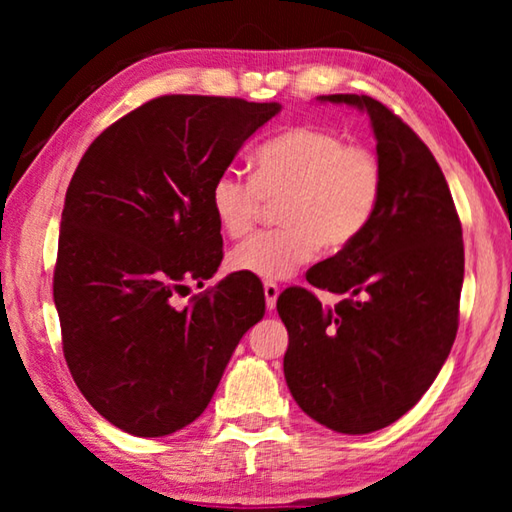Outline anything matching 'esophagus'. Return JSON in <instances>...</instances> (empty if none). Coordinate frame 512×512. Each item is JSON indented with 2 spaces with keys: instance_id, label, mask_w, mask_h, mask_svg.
Wrapping results in <instances>:
<instances>
[{
  "instance_id": "obj_1",
  "label": "esophagus",
  "mask_w": 512,
  "mask_h": 512,
  "mask_svg": "<svg viewBox=\"0 0 512 512\" xmlns=\"http://www.w3.org/2000/svg\"><path fill=\"white\" fill-rule=\"evenodd\" d=\"M277 296H280V287H277V284H273V282H264V298H266V309L268 311L275 309Z\"/></svg>"
}]
</instances>
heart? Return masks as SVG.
Listing matches in <instances>:
<instances>
[{"mask_svg":"<svg viewBox=\"0 0 512 512\" xmlns=\"http://www.w3.org/2000/svg\"><path fill=\"white\" fill-rule=\"evenodd\" d=\"M384 169L363 146H350L323 126H293L253 155V176L223 171L210 187L214 221L228 237H244L277 203L282 228L259 232L232 250L230 271L266 282L284 280L316 257L354 244L375 216Z\"/></svg>","mask_w":512,"mask_h":512,"instance_id":"1","label":"heart"}]
</instances>
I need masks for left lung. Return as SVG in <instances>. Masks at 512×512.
I'll return each mask as SVG.
<instances>
[{
  "label": "left lung",
  "instance_id": "1",
  "mask_svg": "<svg viewBox=\"0 0 512 512\" xmlns=\"http://www.w3.org/2000/svg\"><path fill=\"white\" fill-rule=\"evenodd\" d=\"M370 117L384 192L363 235L309 268L307 282L345 296L325 309L300 287L277 298L289 332L284 377L293 400L327 429H384L420 402L458 329L463 230L436 158L384 103L327 94Z\"/></svg>",
  "mask_w": 512,
  "mask_h": 512
}]
</instances>
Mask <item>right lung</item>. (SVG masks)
<instances>
[{"mask_svg": "<svg viewBox=\"0 0 512 512\" xmlns=\"http://www.w3.org/2000/svg\"><path fill=\"white\" fill-rule=\"evenodd\" d=\"M280 103L167 94L108 126L67 187L54 302L69 372L117 429L160 438L201 415L232 352L264 318V291L230 275L214 178Z\"/></svg>", "mask_w": 512, "mask_h": 512, "instance_id": "right-lung-1", "label": "right lung"}]
</instances>
